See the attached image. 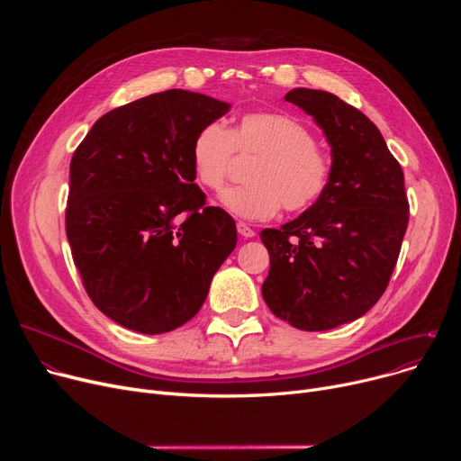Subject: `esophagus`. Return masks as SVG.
<instances>
[{
  "mask_svg": "<svg viewBox=\"0 0 461 461\" xmlns=\"http://www.w3.org/2000/svg\"><path fill=\"white\" fill-rule=\"evenodd\" d=\"M237 231H239L240 237H245V239H252L256 235L254 230L249 224H245V222H237Z\"/></svg>",
  "mask_w": 461,
  "mask_h": 461,
  "instance_id": "34e87169",
  "label": "esophagus"
}]
</instances>
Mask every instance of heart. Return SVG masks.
<instances>
[{
  "mask_svg": "<svg viewBox=\"0 0 461 461\" xmlns=\"http://www.w3.org/2000/svg\"><path fill=\"white\" fill-rule=\"evenodd\" d=\"M239 157H256L247 172L250 185L222 194L228 212L259 222L285 211L299 212L323 198L330 185L329 155L299 119L278 112L240 117L230 131L221 121L203 125L190 145L192 174L203 188L221 192Z\"/></svg>",
  "mask_w": 461,
  "mask_h": 461,
  "instance_id": "b5f03b06",
  "label": "heart"
}]
</instances>
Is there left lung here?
<instances>
[{
	"label": "left lung",
	"mask_w": 461,
	"mask_h": 461,
	"mask_svg": "<svg viewBox=\"0 0 461 461\" xmlns=\"http://www.w3.org/2000/svg\"><path fill=\"white\" fill-rule=\"evenodd\" d=\"M284 99L321 127L332 176L295 221L259 233L271 258L261 294L295 329L329 330L365 316L389 285L409 222L403 172L379 129L336 95L297 87Z\"/></svg>",
	"instance_id": "1"
}]
</instances>
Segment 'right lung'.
I'll use <instances>...</instances> for the list:
<instances>
[{"label":"right lung","mask_w":461,"mask_h":461,"mask_svg":"<svg viewBox=\"0 0 461 461\" xmlns=\"http://www.w3.org/2000/svg\"><path fill=\"white\" fill-rule=\"evenodd\" d=\"M230 104L185 89L104 113L70 160L67 239L89 299L143 334L196 316L237 245L233 218L194 183L190 145Z\"/></svg>","instance_id":"right-lung-1"}]
</instances>
